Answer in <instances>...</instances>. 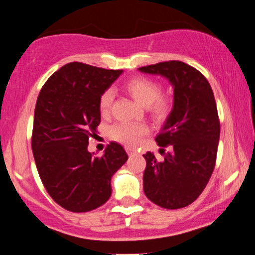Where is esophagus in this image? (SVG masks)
<instances>
[{
	"mask_svg": "<svg viewBox=\"0 0 255 255\" xmlns=\"http://www.w3.org/2000/svg\"><path fill=\"white\" fill-rule=\"evenodd\" d=\"M126 151H127L128 154H131L135 152V148L134 147H130V146H126Z\"/></svg>",
	"mask_w": 255,
	"mask_h": 255,
	"instance_id": "34e87169",
	"label": "esophagus"
}]
</instances>
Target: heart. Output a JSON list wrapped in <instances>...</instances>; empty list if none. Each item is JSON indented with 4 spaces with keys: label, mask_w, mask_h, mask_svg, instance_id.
Here are the masks:
<instances>
[{
    "label": "heart",
    "mask_w": 255,
    "mask_h": 255,
    "mask_svg": "<svg viewBox=\"0 0 255 255\" xmlns=\"http://www.w3.org/2000/svg\"><path fill=\"white\" fill-rule=\"evenodd\" d=\"M126 90L139 104L147 107L148 114L158 124H163L174 109L172 98L162 95V85L158 81L145 77L131 78L125 85ZM114 95L110 90L104 91L99 98V111L103 116L110 113L113 107ZM150 131V127L145 124H121L114 125L110 128V136L116 141L126 145H136L139 139Z\"/></svg>",
    "instance_id": "1"
}]
</instances>
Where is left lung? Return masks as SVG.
<instances>
[{
  "mask_svg": "<svg viewBox=\"0 0 255 255\" xmlns=\"http://www.w3.org/2000/svg\"><path fill=\"white\" fill-rule=\"evenodd\" d=\"M139 71L162 75L174 86V109L156 137L158 146L171 151L162 162L151 152L144 154L145 195L163 209L186 207L201 194L216 165L221 125L215 96L207 79L181 61Z\"/></svg>",
  "mask_w": 255,
  "mask_h": 255,
  "instance_id": "left-lung-1",
  "label": "left lung"
}]
</instances>
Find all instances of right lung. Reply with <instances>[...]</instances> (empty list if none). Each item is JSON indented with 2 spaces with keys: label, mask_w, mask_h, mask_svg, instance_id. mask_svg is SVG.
I'll use <instances>...</instances> for the list:
<instances>
[{
  "label": "right lung",
  "mask_w": 255,
  "mask_h": 255,
  "mask_svg": "<svg viewBox=\"0 0 255 255\" xmlns=\"http://www.w3.org/2000/svg\"><path fill=\"white\" fill-rule=\"evenodd\" d=\"M122 72L67 63L38 95L32 130L34 162L46 192L68 211H92L107 203L111 177L128 159L118 142H110L102 157L87 151L101 124L99 98Z\"/></svg>",
  "instance_id": "1"
}]
</instances>
